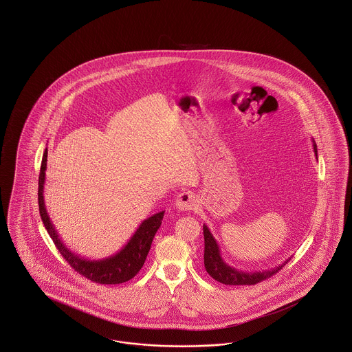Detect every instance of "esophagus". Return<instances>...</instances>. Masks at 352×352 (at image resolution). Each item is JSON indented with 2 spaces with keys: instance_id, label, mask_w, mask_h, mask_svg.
Masks as SVG:
<instances>
[{
  "instance_id": "34e87169",
  "label": "esophagus",
  "mask_w": 352,
  "mask_h": 352,
  "mask_svg": "<svg viewBox=\"0 0 352 352\" xmlns=\"http://www.w3.org/2000/svg\"><path fill=\"white\" fill-rule=\"evenodd\" d=\"M175 206L179 211H191L198 206V199L194 192L184 191L177 197Z\"/></svg>"
}]
</instances>
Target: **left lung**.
<instances>
[{
  "instance_id": "8db88e82",
  "label": "left lung",
  "mask_w": 352,
  "mask_h": 352,
  "mask_svg": "<svg viewBox=\"0 0 352 352\" xmlns=\"http://www.w3.org/2000/svg\"><path fill=\"white\" fill-rule=\"evenodd\" d=\"M313 148H314V154L316 158L318 160V151H317V144L313 140ZM203 234H204V268L207 273L217 280L218 283L224 285H254L257 283H261L276 274L280 269L284 267L285 264L289 261L286 260L283 264L274 267V268L265 269L261 272H243L239 269L234 268L228 265L221 254H220V248H219L218 241L208 230L206 224H203Z\"/></svg>"
}]
</instances>
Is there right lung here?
<instances>
[{
	"instance_id": "1",
	"label": "right lung",
	"mask_w": 352,
	"mask_h": 352,
	"mask_svg": "<svg viewBox=\"0 0 352 352\" xmlns=\"http://www.w3.org/2000/svg\"><path fill=\"white\" fill-rule=\"evenodd\" d=\"M46 168H47V148L43 153L39 181H38V203H39V214L42 221L50 234L54 244L65 257L68 264L75 269L79 274L85 278L96 283V284L116 285L126 283L132 280L134 276L142 268L146 256L151 251V241L154 234L161 227L162 219L165 211L157 212L151 215V218L145 219L138 228L135 230L133 236L129 241L115 254H111L105 258L99 260H88L82 257L80 254L68 250L60 240L59 234L56 232L54 224L51 223L50 217L47 214L45 198H43V188L46 181Z\"/></svg>"
}]
</instances>
